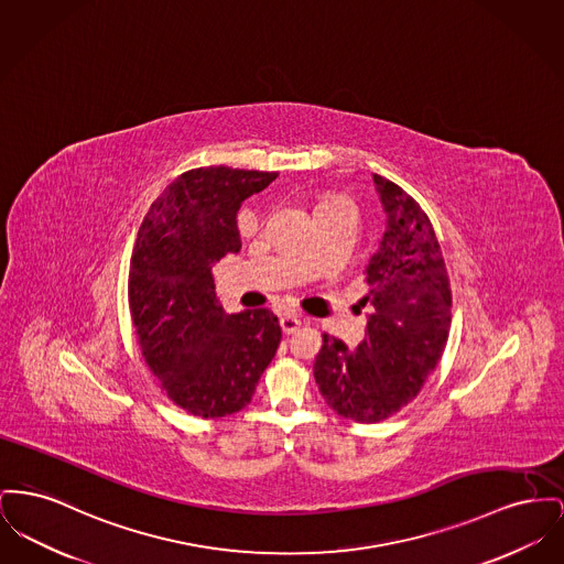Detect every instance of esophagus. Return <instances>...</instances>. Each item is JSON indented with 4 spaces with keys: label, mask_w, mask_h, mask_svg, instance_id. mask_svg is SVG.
Returning a JSON list of instances; mask_svg holds the SVG:
<instances>
[{
    "label": "esophagus",
    "mask_w": 564,
    "mask_h": 564,
    "mask_svg": "<svg viewBox=\"0 0 564 564\" xmlns=\"http://www.w3.org/2000/svg\"><path fill=\"white\" fill-rule=\"evenodd\" d=\"M279 324H281V330L285 332V334H292V332H296L302 322H300L299 315H283L279 319Z\"/></svg>",
    "instance_id": "esophagus-1"
}]
</instances>
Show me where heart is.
I'll return each instance as SVG.
<instances>
[{"mask_svg":"<svg viewBox=\"0 0 564 564\" xmlns=\"http://www.w3.org/2000/svg\"><path fill=\"white\" fill-rule=\"evenodd\" d=\"M328 204H349V202H347L345 198H328L324 199V202H322L317 208H322V206H328ZM349 206H351V204H349Z\"/></svg>","mask_w":564,"mask_h":564,"instance_id":"b5f03b06","label":"heart"}]
</instances>
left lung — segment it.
<instances>
[{
  "instance_id": "1",
  "label": "left lung",
  "mask_w": 564,
  "mask_h": 564,
  "mask_svg": "<svg viewBox=\"0 0 564 564\" xmlns=\"http://www.w3.org/2000/svg\"><path fill=\"white\" fill-rule=\"evenodd\" d=\"M372 181L388 224L366 265L365 340L349 349L324 334L313 365L326 404L360 424L388 420L420 394L452 326L449 276L429 215L397 183Z\"/></svg>"
}]
</instances>
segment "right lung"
I'll use <instances>...</instances> for the list:
<instances>
[{"instance_id":"right-lung-1","label":"right lung","mask_w":564,"mask_h":564,"mask_svg":"<svg viewBox=\"0 0 564 564\" xmlns=\"http://www.w3.org/2000/svg\"><path fill=\"white\" fill-rule=\"evenodd\" d=\"M276 176L228 166L183 172L138 230L128 283L135 336L166 397L192 415L226 417L247 406L281 343L268 308L228 315L210 272L240 251V204Z\"/></svg>"}]
</instances>
